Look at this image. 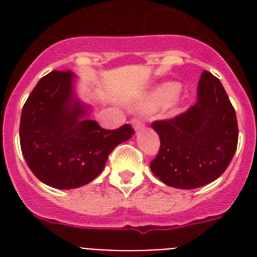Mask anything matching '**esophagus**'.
I'll use <instances>...</instances> for the list:
<instances>
[{
  "instance_id": "1",
  "label": "esophagus",
  "mask_w": 257,
  "mask_h": 257,
  "mask_svg": "<svg viewBox=\"0 0 257 257\" xmlns=\"http://www.w3.org/2000/svg\"><path fill=\"white\" fill-rule=\"evenodd\" d=\"M132 125H133V128L136 129V131H140V129H143V126H144V122H143L140 118L135 117V118L132 120Z\"/></svg>"
}]
</instances>
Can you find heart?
<instances>
[{"instance_id": "heart-1", "label": "heart", "mask_w": 257, "mask_h": 257, "mask_svg": "<svg viewBox=\"0 0 257 257\" xmlns=\"http://www.w3.org/2000/svg\"><path fill=\"white\" fill-rule=\"evenodd\" d=\"M177 92H179V85H176V84H165V85H161L160 88H157L156 90L143 102L141 106L147 109L157 108V106H160V105L171 101L172 98L177 94Z\"/></svg>"}]
</instances>
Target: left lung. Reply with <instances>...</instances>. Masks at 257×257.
I'll return each mask as SVG.
<instances>
[{"label": "left lung", "instance_id": "obj_1", "mask_svg": "<svg viewBox=\"0 0 257 257\" xmlns=\"http://www.w3.org/2000/svg\"><path fill=\"white\" fill-rule=\"evenodd\" d=\"M160 149L151 161L153 175L173 188L193 189L223 175L237 148L236 112L221 82L204 70L197 101L185 112L152 122Z\"/></svg>", "mask_w": 257, "mask_h": 257}]
</instances>
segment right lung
Masks as SVG:
<instances>
[{
	"label": "right lung",
	"instance_id": "1",
	"mask_svg": "<svg viewBox=\"0 0 257 257\" xmlns=\"http://www.w3.org/2000/svg\"><path fill=\"white\" fill-rule=\"evenodd\" d=\"M86 113L76 100L70 70L50 72L28 97L20 122L21 151L30 171L46 185L73 189L90 183L113 148L135 135L129 124L101 128Z\"/></svg>",
	"mask_w": 257,
	"mask_h": 257
}]
</instances>
